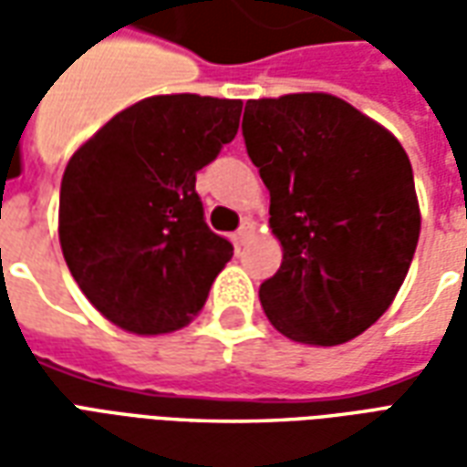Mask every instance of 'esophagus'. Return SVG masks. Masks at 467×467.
<instances>
[{"instance_id": "esophagus-1", "label": "esophagus", "mask_w": 467, "mask_h": 467, "mask_svg": "<svg viewBox=\"0 0 467 467\" xmlns=\"http://www.w3.org/2000/svg\"><path fill=\"white\" fill-rule=\"evenodd\" d=\"M253 234H254L253 223H243V224H240V230L234 233V240H237L240 244H247L250 240H253Z\"/></svg>"}]
</instances>
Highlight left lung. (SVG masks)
<instances>
[{
    "instance_id": "8db88e82",
    "label": "left lung",
    "mask_w": 467,
    "mask_h": 467,
    "mask_svg": "<svg viewBox=\"0 0 467 467\" xmlns=\"http://www.w3.org/2000/svg\"><path fill=\"white\" fill-rule=\"evenodd\" d=\"M244 147L270 190L280 270L260 285L267 320L295 343L365 333L400 290L420 234L400 142L340 97L250 99Z\"/></svg>"
}]
</instances>
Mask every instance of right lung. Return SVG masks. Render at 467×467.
Wrapping results in <instances>:
<instances>
[{
    "mask_svg": "<svg viewBox=\"0 0 467 467\" xmlns=\"http://www.w3.org/2000/svg\"><path fill=\"white\" fill-rule=\"evenodd\" d=\"M240 99L160 95L115 115L67 164L59 243L107 320L137 335L202 310L233 243L204 223L197 172L233 142Z\"/></svg>",
    "mask_w": 467,
    "mask_h": 467,
    "instance_id": "right-lung-1",
    "label": "right lung"
}]
</instances>
